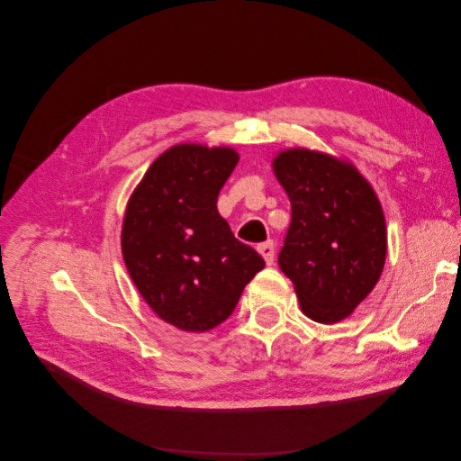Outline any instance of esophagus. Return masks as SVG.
<instances>
[{
  "label": "esophagus",
  "mask_w": 461,
  "mask_h": 461,
  "mask_svg": "<svg viewBox=\"0 0 461 461\" xmlns=\"http://www.w3.org/2000/svg\"><path fill=\"white\" fill-rule=\"evenodd\" d=\"M258 252L263 256L265 263L273 265V259H275V244H273V240H267V242L259 244V246H258Z\"/></svg>",
  "instance_id": "1"
}]
</instances>
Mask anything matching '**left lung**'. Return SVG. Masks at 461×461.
I'll return each mask as SVG.
<instances>
[{
    "mask_svg": "<svg viewBox=\"0 0 461 461\" xmlns=\"http://www.w3.org/2000/svg\"><path fill=\"white\" fill-rule=\"evenodd\" d=\"M288 194L292 221L278 267L294 285L302 312L332 325L375 288L386 259L379 198L352 163L292 148L273 159Z\"/></svg>",
    "mask_w": 461,
    "mask_h": 461,
    "instance_id": "1",
    "label": "left lung"
}]
</instances>
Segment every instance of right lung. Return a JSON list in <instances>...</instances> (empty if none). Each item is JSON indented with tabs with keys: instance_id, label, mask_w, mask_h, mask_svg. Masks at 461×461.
Segmentation results:
<instances>
[{
	"instance_id": "1",
	"label": "right lung",
	"mask_w": 461,
	"mask_h": 461,
	"mask_svg": "<svg viewBox=\"0 0 461 461\" xmlns=\"http://www.w3.org/2000/svg\"><path fill=\"white\" fill-rule=\"evenodd\" d=\"M236 163L232 148L173 146L149 165L127 203L124 265L149 308L180 330L221 325L265 267L217 212Z\"/></svg>"
}]
</instances>
